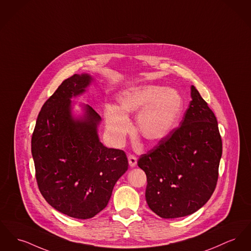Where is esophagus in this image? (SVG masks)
I'll return each instance as SVG.
<instances>
[{
    "mask_svg": "<svg viewBox=\"0 0 251 251\" xmlns=\"http://www.w3.org/2000/svg\"><path fill=\"white\" fill-rule=\"evenodd\" d=\"M128 160H129V165H130L131 167H135V165H136V163H137V159H136V157H135L133 154H129Z\"/></svg>",
    "mask_w": 251,
    "mask_h": 251,
    "instance_id": "obj_1",
    "label": "esophagus"
}]
</instances>
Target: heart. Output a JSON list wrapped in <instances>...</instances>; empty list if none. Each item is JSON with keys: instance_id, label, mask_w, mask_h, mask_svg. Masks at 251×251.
Here are the masks:
<instances>
[{"instance_id": "obj_1", "label": "heart", "mask_w": 251, "mask_h": 251, "mask_svg": "<svg viewBox=\"0 0 251 251\" xmlns=\"http://www.w3.org/2000/svg\"><path fill=\"white\" fill-rule=\"evenodd\" d=\"M118 107L105 109L106 126L112 140L120 144L131 130L128 116L137 112L136 128L150 142H158L173 130L183 109V99L174 89L157 85L136 86L118 96Z\"/></svg>"}]
</instances>
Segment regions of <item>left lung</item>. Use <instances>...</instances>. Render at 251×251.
Here are the masks:
<instances>
[{
    "label": "left lung",
    "instance_id": "8db88e82",
    "mask_svg": "<svg viewBox=\"0 0 251 251\" xmlns=\"http://www.w3.org/2000/svg\"><path fill=\"white\" fill-rule=\"evenodd\" d=\"M180 126L142 154L148 206L165 219L184 217L204 206L214 192L222 156L217 119L193 85Z\"/></svg>",
    "mask_w": 251,
    "mask_h": 251
}]
</instances>
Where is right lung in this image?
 I'll return each instance as SVG.
<instances>
[{
  "mask_svg": "<svg viewBox=\"0 0 251 251\" xmlns=\"http://www.w3.org/2000/svg\"><path fill=\"white\" fill-rule=\"evenodd\" d=\"M92 80L87 74L63 80L42 107L31 139L40 192L50 206L76 219L92 218L106 207L129 166L124 151L100 141L101 118L92 107L85 106L81 119L71 115V98Z\"/></svg>",
  "mask_w": 251,
  "mask_h": 251,
  "instance_id": "right-lung-1",
  "label": "right lung"
}]
</instances>
